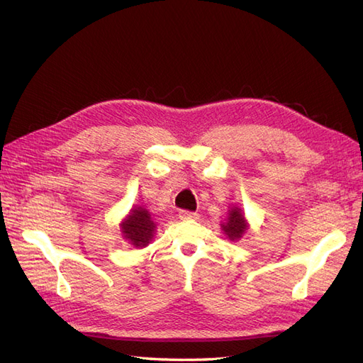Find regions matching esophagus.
Listing matches in <instances>:
<instances>
[{"label": "esophagus", "instance_id": "34e87169", "mask_svg": "<svg viewBox=\"0 0 363 363\" xmlns=\"http://www.w3.org/2000/svg\"><path fill=\"white\" fill-rule=\"evenodd\" d=\"M179 218L183 219V221H188V219H199V213L189 212V211H182V212L179 213Z\"/></svg>", "mask_w": 363, "mask_h": 363}]
</instances>
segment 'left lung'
Listing matches in <instances>:
<instances>
[{"label": "left lung", "instance_id": "8db88e82", "mask_svg": "<svg viewBox=\"0 0 363 363\" xmlns=\"http://www.w3.org/2000/svg\"><path fill=\"white\" fill-rule=\"evenodd\" d=\"M248 228H250V225H248V221L245 219L242 208H240L239 206L230 207L225 223L221 224V230L224 232V235L230 240L236 242V240H239L247 233Z\"/></svg>", "mask_w": 363, "mask_h": 363}]
</instances>
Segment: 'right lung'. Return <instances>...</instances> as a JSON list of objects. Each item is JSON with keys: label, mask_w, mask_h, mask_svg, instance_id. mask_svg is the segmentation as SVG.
I'll use <instances>...</instances> for the list:
<instances>
[{"label": "right lung", "mask_w": 363, "mask_h": 363, "mask_svg": "<svg viewBox=\"0 0 363 363\" xmlns=\"http://www.w3.org/2000/svg\"><path fill=\"white\" fill-rule=\"evenodd\" d=\"M121 233L127 242L135 248H145L155 238L156 224L145 207H131L128 215L121 221Z\"/></svg>", "instance_id": "add662e5"}]
</instances>
